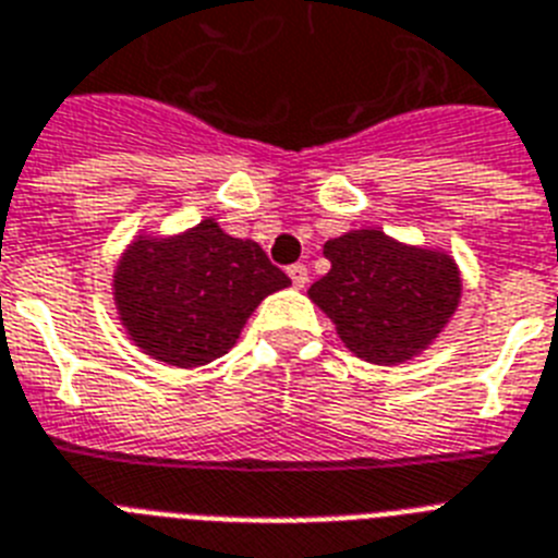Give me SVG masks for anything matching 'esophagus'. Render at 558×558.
I'll list each match as a JSON object with an SVG mask.
<instances>
[{
  "label": "esophagus",
  "mask_w": 558,
  "mask_h": 558,
  "mask_svg": "<svg viewBox=\"0 0 558 558\" xmlns=\"http://www.w3.org/2000/svg\"><path fill=\"white\" fill-rule=\"evenodd\" d=\"M289 278H292L294 287L303 289L306 287V280H310V271H306V266L303 264H294V266H289Z\"/></svg>",
  "instance_id": "34e87169"
}]
</instances>
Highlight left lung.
I'll use <instances>...</instances> for the list:
<instances>
[{"label":"left lung","instance_id":"obj_1","mask_svg":"<svg viewBox=\"0 0 558 558\" xmlns=\"http://www.w3.org/2000/svg\"><path fill=\"white\" fill-rule=\"evenodd\" d=\"M329 271L310 301L335 324L352 355L396 366L436 343L461 303V269L450 252L350 229L324 243Z\"/></svg>","mask_w":558,"mask_h":558}]
</instances>
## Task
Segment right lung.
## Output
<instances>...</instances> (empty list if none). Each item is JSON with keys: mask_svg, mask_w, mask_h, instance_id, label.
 <instances>
[{"mask_svg": "<svg viewBox=\"0 0 558 558\" xmlns=\"http://www.w3.org/2000/svg\"><path fill=\"white\" fill-rule=\"evenodd\" d=\"M289 283L255 240L206 217L177 234H134L117 257L111 298L140 352L192 369L232 350L260 301Z\"/></svg>", "mask_w": 558, "mask_h": 558, "instance_id": "add662e5", "label": "right lung"}]
</instances>
